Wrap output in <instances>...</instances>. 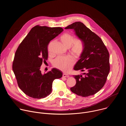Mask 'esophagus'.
<instances>
[{
  "label": "esophagus",
  "instance_id": "esophagus-1",
  "mask_svg": "<svg viewBox=\"0 0 126 126\" xmlns=\"http://www.w3.org/2000/svg\"><path fill=\"white\" fill-rule=\"evenodd\" d=\"M69 76L67 74H63V77H64L67 78V77H69Z\"/></svg>",
  "mask_w": 126,
  "mask_h": 126
}]
</instances>
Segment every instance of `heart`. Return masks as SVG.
Listing matches in <instances>:
<instances>
[{
	"instance_id": "b5f03b06",
	"label": "heart",
	"mask_w": 126,
	"mask_h": 126,
	"mask_svg": "<svg viewBox=\"0 0 126 126\" xmlns=\"http://www.w3.org/2000/svg\"><path fill=\"white\" fill-rule=\"evenodd\" d=\"M62 43L67 48L71 47V52L76 57H79L84 49V43L81 39H75L72 35L69 33L63 34L60 38ZM74 63V59L70 56L57 57L54 61V66L60 70L67 72L72 67Z\"/></svg>"
}]
</instances>
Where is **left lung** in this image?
<instances>
[{"label": "left lung", "instance_id": "8db88e82", "mask_svg": "<svg viewBox=\"0 0 126 126\" xmlns=\"http://www.w3.org/2000/svg\"><path fill=\"white\" fill-rule=\"evenodd\" d=\"M73 29L84 46V51L74 69L85 71L73 75L76 85L70 88L77 95L88 97L97 93L105 85L110 71L109 53L101 39L81 22H76L65 28Z\"/></svg>", "mask_w": 126, "mask_h": 126}]
</instances>
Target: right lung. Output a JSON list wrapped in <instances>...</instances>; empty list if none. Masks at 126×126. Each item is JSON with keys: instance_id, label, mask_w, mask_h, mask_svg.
I'll return each instance as SVG.
<instances>
[{"instance_id": "obj_1", "label": "right lung", "mask_w": 126, "mask_h": 126, "mask_svg": "<svg viewBox=\"0 0 126 126\" xmlns=\"http://www.w3.org/2000/svg\"><path fill=\"white\" fill-rule=\"evenodd\" d=\"M63 31L61 27L36 25L33 27L18 47L12 69L19 88L34 99L44 98L52 92V83L62 77V72L53 68L42 74L40 67L48 58L50 41Z\"/></svg>"}]
</instances>
